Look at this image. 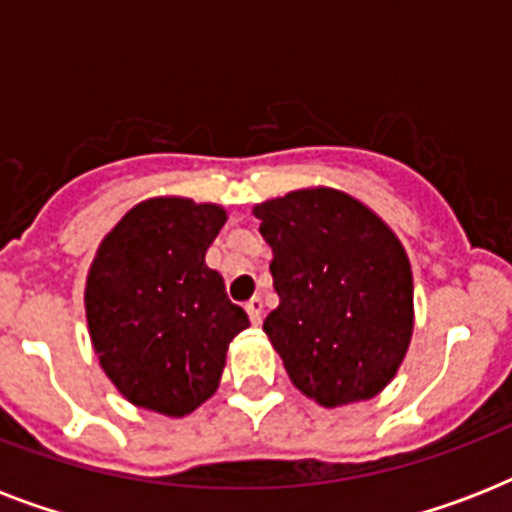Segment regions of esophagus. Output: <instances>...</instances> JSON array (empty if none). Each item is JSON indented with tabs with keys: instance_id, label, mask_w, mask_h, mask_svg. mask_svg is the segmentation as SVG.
<instances>
[{
	"instance_id": "esophagus-1",
	"label": "esophagus",
	"mask_w": 512,
	"mask_h": 512,
	"mask_svg": "<svg viewBox=\"0 0 512 512\" xmlns=\"http://www.w3.org/2000/svg\"><path fill=\"white\" fill-rule=\"evenodd\" d=\"M247 313L249 321H252L255 327H260V324H263V300H260V297H252L247 303Z\"/></svg>"
}]
</instances>
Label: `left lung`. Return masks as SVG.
<instances>
[{"label": "left lung", "mask_w": 512, "mask_h": 512, "mask_svg": "<svg viewBox=\"0 0 512 512\" xmlns=\"http://www.w3.org/2000/svg\"><path fill=\"white\" fill-rule=\"evenodd\" d=\"M273 249L279 308L263 332L289 380L316 404H356L385 390L414 332L404 244L350 193L316 185L252 207Z\"/></svg>", "instance_id": "8db88e82"}]
</instances>
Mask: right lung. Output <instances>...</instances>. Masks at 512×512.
Listing matches in <instances>:
<instances>
[{
    "instance_id": "right-lung-1",
    "label": "right lung",
    "mask_w": 512,
    "mask_h": 512,
    "mask_svg": "<svg viewBox=\"0 0 512 512\" xmlns=\"http://www.w3.org/2000/svg\"><path fill=\"white\" fill-rule=\"evenodd\" d=\"M228 215L220 204L154 196L100 241L84 311L95 356L130 404L185 417L220 385L228 345L249 327L244 308L204 263Z\"/></svg>"
}]
</instances>
